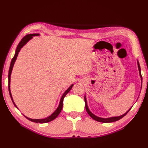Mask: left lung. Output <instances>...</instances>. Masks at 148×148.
<instances>
[{
	"mask_svg": "<svg viewBox=\"0 0 148 148\" xmlns=\"http://www.w3.org/2000/svg\"><path fill=\"white\" fill-rule=\"evenodd\" d=\"M137 65H138V69H139V71L140 77V79H141V82H143V78H142V76H141L140 67L139 63V62H138V61H137ZM84 102H85V108H86V112H88V114L93 119H95V120H96V121H97L102 122V123H111V122H114V121H118V120H119V119H120L121 118H122L123 117H124V116L127 114V113L128 112V111H129L131 109V108H131L130 109H128V111L125 113V114H122V115L119 116H114V117H110V118H103L99 117V116H97L96 115L93 114V113L90 111L88 107V105H87L86 98V96H85V95H84Z\"/></svg>",
	"mask_w": 148,
	"mask_h": 148,
	"instance_id": "obj_1",
	"label": "left lung"
}]
</instances>
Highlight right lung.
<instances>
[{"mask_svg": "<svg viewBox=\"0 0 148 148\" xmlns=\"http://www.w3.org/2000/svg\"><path fill=\"white\" fill-rule=\"evenodd\" d=\"M39 36V34H28V35L25 36L23 39H21V41L20 42V43L18 44V45L16 48V51H15V54L14 57L12 58L11 62V65H10V67H9V73H8V88H9V95H10V97L11 98V100L12 102H13L14 106L16 107L18 109V107L16 106V105L15 104L14 101H13V99H12V97L11 95V90H10V80H11V72H12V68H13V66L14 64V62L16 61V60L17 58V56L18 55V53L20 52L21 48L23 47L25 45H26L27 42L30 40L32 38L33 36ZM74 84H72V85L69 88L65 91V92L63 94V95L62 96L61 99H60V103L58 105V107L56 109L55 112L52 113V114L50 115L48 117H47L46 118H44V119H32V118H29L27 117L26 116H24L26 118H27L29 120L32 121V122H35V123H48L49 121H53V119H55L57 116L59 115L60 113L62 108H63V101H64V97H65V95H67V94L70 92V90H71V88L73 86Z\"/></svg>", "mask_w": 148, "mask_h": 148, "instance_id": "1", "label": "right lung"}]
</instances>
